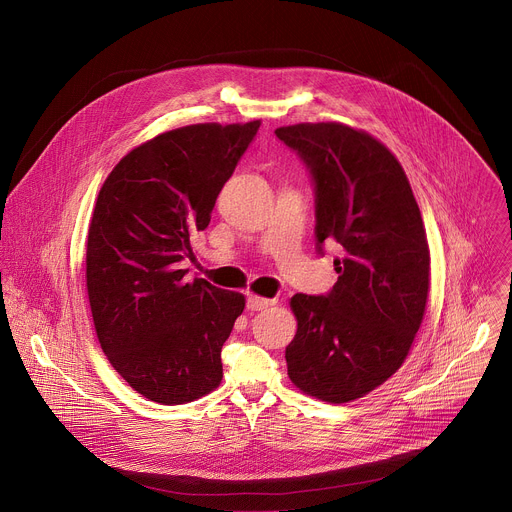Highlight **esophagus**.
<instances>
[{"instance_id":"34e87169","label":"esophagus","mask_w":512,"mask_h":512,"mask_svg":"<svg viewBox=\"0 0 512 512\" xmlns=\"http://www.w3.org/2000/svg\"><path fill=\"white\" fill-rule=\"evenodd\" d=\"M275 303V299H267V297H259V295H247V309L251 311H263L267 307H271Z\"/></svg>"}]
</instances>
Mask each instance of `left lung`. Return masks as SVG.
Returning a JSON list of instances; mask_svg holds the SVG:
<instances>
[{
  "label": "left lung",
  "mask_w": 512,
  "mask_h": 512,
  "mask_svg": "<svg viewBox=\"0 0 512 512\" xmlns=\"http://www.w3.org/2000/svg\"><path fill=\"white\" fill-rule=\"evenodd\" d=\"M309 170L315 249L339 243L337 281L325 295L297 293L287 374L305 394L344 404L384 384L420 329L430 253L418 203L396 156L368 132L339 122L275 130Z\"/></svg>",
  "instance_id": "1"
}]
</instances>
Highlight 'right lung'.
I'll use <instances>...</instances> for the list:
<instances>
[{"instance_id":"obj_1","label":"right lung","mask_w":512,"mask_h":512,"mask_svg":"<svg viewBox=\"0 0 512 512\" xmlns=\"http://www.w3.org/2000/svg\"><path fill=\"white\" fill-rule=\"evenodd\" d=\"M259 124L158 134L130 150L100 189L86 245L96 335L112 368L156 404H187L221 384V348L245 297L187 281L181 263Z\"/></svg>"}]
</instances>
